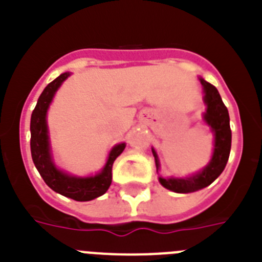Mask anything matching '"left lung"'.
<instances>
[{
	"mask_svg": "<svg viewBox=\"0 0 262 262\" xmlns=\"http://www.w3.org/2000/svg\"><path fill=\"white\" fill-rule=\"evenodd\" d=\"M200 80L203 86V93H205L203 101L207 106L203 118H205L206 123L211 127V131L215 136L214 154H212L211 161L207 164V166L203 169L202 172L190 176V177L164 178L160 176V184L163 185L165 189L174 191V193H193V191H198L203 187L211 185L223 172L227 165V161H228V157H230L232 134H231L228 110L222 101L221 94H219L216 88L203 78H200ZM152 154L155 156L156 169L159 170L160 163L154 148H152Z\"/></svg>",
	"mask_w": 262,
	"mask_h": 262,
	"instance_id": "8db88e82",
	"label": "left lung"
}]
</instances>
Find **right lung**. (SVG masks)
I'll return each mask as SVG.
<instances>
[{"instance_id": "add662e5", "label": "right lung", "mask_w": 262, "mask_h": 262, "mask_svg": "<svg viewBox=\"0 0 262 262\" xmlns=\"http://www.w3.org/2000/svg\"><path fill=\"white\" fill-rule=\"evenodd\" d=\"M69 72H66L55 78L52 82L47 85L40 94L36 103L35 108L31 114V123H30V131H31V147L32 161L38 169L39 174L45 180L46 184L52 189L53 191L68 196L78 202H86L92 201L97 196H101L107 191L111 185V169L115 159L119 156L126 148L124 143L117 144L113 147L106 161V165L99 173L90 177H76L64 173L57 169L53 164L52 156H51L50 139H48V127H47V110L52 101L53 96L59 89L60 85L68 78Z\"/></svg>"}]
</instances>
